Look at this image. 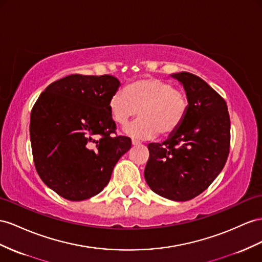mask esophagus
Returning <instances> with one entry per match:
<instances>
[{"label": "esophagus", "mask_w": 262, "mask_h": 262, "mask_svg": "<svg viewBox=\"0 0 262 262\" xmlns=\"http://www.w3.org/2000/svg\"><path fill=\"white\" fill-rule=\"evenodd\" d=\"M132 144L133 145H140L142 143H140L139 140H137V139H132Z\"/></svg>", "instance_id": "1"}]
</instances>
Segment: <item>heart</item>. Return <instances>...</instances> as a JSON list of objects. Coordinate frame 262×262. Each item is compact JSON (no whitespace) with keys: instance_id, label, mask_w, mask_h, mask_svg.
<instances>
[{"instance_id":"heart-1","label":"heart","mask_w":262,"mask_h":262,"mask_svg":"<svg viewBox=\"0 0 262 262\" xmlns=\"http://www.w3.org/2000/svg\"><path fill=\"white\" fill-rule=\"evenodd\" d=\"M108 108L119 126H126L139 113L140 117L127 127L126 133L149 139L158 133L163 137L175 134L187 117L189 100L186 93L172 83L152 77L135 80L126 89L117 90L110 98Z\"/></svg>"}]
</instances>
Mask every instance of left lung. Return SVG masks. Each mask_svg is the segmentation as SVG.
Here are the masks:
<instances>
[{
  "label": "left lung",
  "instance_id": "left-lung-1",
  "mask_svg": "<svg viewBox=\"0 0 262 262\" xmlns=\"http://www.w3.org/2000/svg\"><path fill=\"white\" fill-rule=\"evenodd\" d=\"M184 85L189 111L184 124L164 143L148 145L145 179L164 198L186 201L206 190L223 170L230 149L226 100L188 72L172 75Z\"/></svg>",
  "mask_w": 262,
  "mask_h": 262
}]
</instances>
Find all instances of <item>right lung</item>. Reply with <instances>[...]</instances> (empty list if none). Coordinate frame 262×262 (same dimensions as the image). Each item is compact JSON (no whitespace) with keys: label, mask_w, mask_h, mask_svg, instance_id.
Segmentation results:
<instances>
[{"label":"right lung","mask_w":262,"mask_h":262,"mask_svg":"<svg viewBox=\"0 0 262 262\" xmlns=\"http://www.w3.org/2000/svg\"><path fill=\"white\" fill-rule=\"evenodd\" d=\"M112 75L72 74L50 84L31 112L30 137L38 176L72 201L97 195L132 147L116 134L108 108L119 86Z\"/></svg>","instance_id":"obj_1"}]
</instances>
